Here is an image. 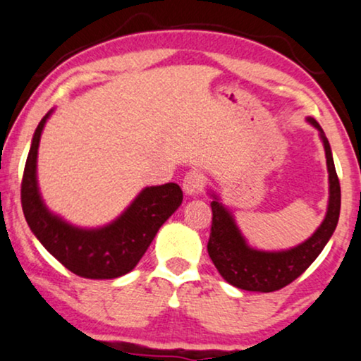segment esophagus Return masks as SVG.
<instances>
[{
    "label": "esophagus",
    "instance_id": "34e87169",
    "mask_svg": "<svg viewBox=\"0 0 361 361\" xmlns=\"http://www.w3.org/2000/svg\"><path fill=\"white\" fill-rule=\"evenodd\" d=\"M204 186V176L200 171H188L183 178V191L188 196H196L203 191Z\"/></svg>",
    "mask_w": 361,
    "mask_h": 361
}]
</instances>
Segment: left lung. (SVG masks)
<instances>
[{"mask_svg": "<svg viewBox=\"0 0 361 361\" xmlns=\"http://www.w3.org/2000/svg\"><path fill=\"white\" fill-rule=\"evenodd\" d=\"M308 123L320 131V138L325 147L330 200H328L325 220L307 241L285 252L255 250L246 245L231 213L223 207L216 195H212L214 200L212 202L213 218L212 233L208 240V255L220 275L236 288L262 291V293L281 290L283 286L296 280L317 259L335 231L341 204L340 181L336 176L335 163H333L330 143L322 126L313 118H308Z\"/></svg>", "mask_w": 361, "mask_h": 361, "instance_id": "left-lung-1", "label": "left lung"}]
</instances>
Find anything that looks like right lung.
Instances as JSON below:
<instances>
[{
  "instance_id": "1",
  "label": "right lung",
  "mask_w": 361,
  "mask_h": 361,
  "mask_svg": "<svg viewBox=\"0 0 361 361\" xmlns=\"http://www.w3.org/2000/svg\"><path fill=\"white\" fill-rule=\"evenodd\" d=\"M48 113L36 128L21 181V207L26 221L41 245L75 275L111 280L138 264L158 230L183 202L176 183L148 186L121 216L103 228L73 226L53 214L41 200L36 181V158Z\"/></svg>"
}]
</instances>
